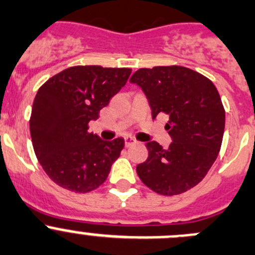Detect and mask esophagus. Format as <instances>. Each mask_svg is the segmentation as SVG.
<instances>
[{
	"mask_svg": "<svg viewBox=\"0 0 255 255\" xmlns=\"http://www.w3.org/2000/svg\"><path fill=\"white\" fill-rule=\"evenodd\" d=\"M125 142H126V147H130L133 146V144L137 143V141H135L134 138H132V137H126Z\"/></svg>",
	"mask_w": 255,
	"mask_h": 255,
	"instance_id": "34e87169",
	"label": "esophagus"
}]
</instances>
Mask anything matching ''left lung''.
Returning <instances> with one entry per match:
<instances>
[{
	"label": "left lung",
	"instance_id": "1",
	"mask_svg": "<svg viewBox=\"0 0 255 255\" xmlns=\"http://www.w3.org/2000/svg\"><path fill=\"white\" fill-rule=\"evenodd\" d=\"M130 82L142 88L152 118L167 116L168 148L147 142L148 158L137 166L141 181L165 196L186 192L206 176L220 151L225 109L218 89L203 74L180 65L138 69Z\"/></svg>",
	"mask_w": 255,
	"mask_h": 255
}]
</instances>
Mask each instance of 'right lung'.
Masks as SVG:
<instances>
[{"instance_id":"obj_1","label":"right lung","mask_w":255,"mask_h":255,"mask_svg":"<svg viewBox=\"0 0 255 255\" xmlns=\"http://www.w3.org/2000/svg\"><path fill=\"white\" fill-rule=\"evenodd\" d=\"M130 73L129 68L71 66L39 88L30 117L31 139L40 165L56 185L85 194L107 180L125 139L103 141L88 125Z\"/></svg>"}]
</instances>
